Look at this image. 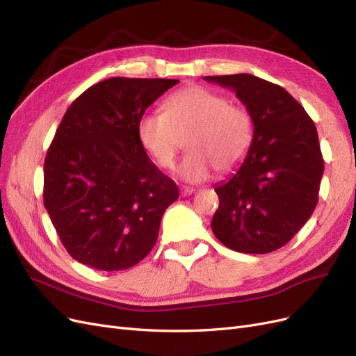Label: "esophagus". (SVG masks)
I'll return each mask as SVG.
<instances>
[{
	"label": "esophagus",
	"mask_w": 356,
	"mask_h": 356,
	"mask_svg": "<svg viewBox=\"0 0 356 356\" xmlns=\"http://www.w3.org/2000/svg\"><path fill=\"white\" fill-rule=\"evenodd\" d=\"M196 190L193 188V187H181L179 188V195L182 196V197H187V196H190V195H193V193H195Z\"/></svg>",
	"instance_id": "esophagus-1"
}]
</instances>
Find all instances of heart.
Here are the masks:
<instances>
[{
    "label": "heart",
    "instance_id": "1",
    "mask_svg": "<svg viewBox=\"0 0 356 356\" xmlns=\"http://www.w3.org/2000/svg\"><path fill=\"white\" fill-rule=\"evenodd\" d=\"M252 134V117L243 106L197 84L172 93L163 114H144L136 126L139 144L161 169L174 166L186 139L188 154L177 175L187 182L208 179L213 169L234 170L250 152Z\"/></svg>",
    "mask_w": 356,
    "mask_h": 356
}]
</instances>
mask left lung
I'll list each match as a JSON object with an SVG mask.
<instances>
[{
	"label": "left lung",
	"instance_id": "1",
	"mask_svg": "<svg viewBox=\"0 0 356 356\" xmlns=\"http://www.w3.org/2000/svg\"><path fill=\"white\" fill-rule=\"evenodd\" d=\"M204 80L232 89L254 124L243 163L215 186L220 207L212 232L233 251H276L316 208L324 159L315 123L284 88L255 75H209Z\"/></svg>",
	"mask_w": 356,
	"mask_h": 356
}]
</instances>
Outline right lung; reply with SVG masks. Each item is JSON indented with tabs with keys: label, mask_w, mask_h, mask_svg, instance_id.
<instances>
[{
	"label": "right lung",
	"mask_w": 356,
	"mask_h": 356,
	"mask_svg": "<svg viewBox=\"0 0 356 356\" xmlns=\"http://www.w3.org/2000/svg\"><path fill=\"white\" fill-rule=\"evenodd\" d=\"M178 80L113 77L63 115L44 160L42 200L62 245L81 264L117 272L153 250L174 181L139 144V118Z\"/></svg>",
	"instance_id": "obj_1"
}]
</instances>
